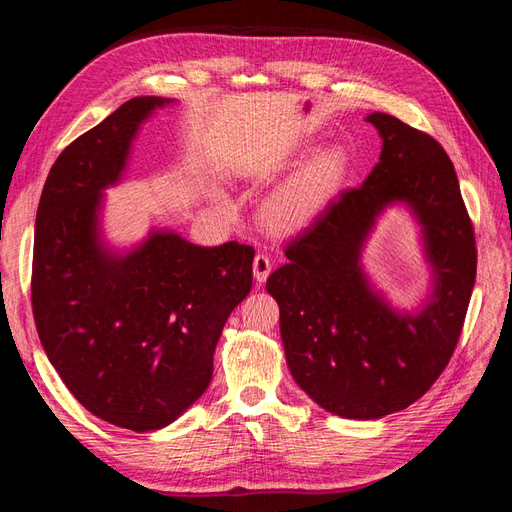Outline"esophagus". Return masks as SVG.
<instances>
[{
  "mask_svg": "<svg viewBox=\"0 0 512 512\" xmlns=\"http://www.w3.org/2000/svg\"><path fill=\"white\" fill-rule=\"evenodd\" d=\"M254 277H256V282H267V277H269V273H271V258L267 256V254H262V252H258L256 254V258H254Z\"/></svg>",
  "mask_w": 512,
  "mask_h": 512,
  "instance_id": "1",
  "label": "esophagus"
}]
</instances>
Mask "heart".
I'll return each instance as SVG.
<instances>
[{
  "instance_id": "obj_1",
  "label": "heart",
  "mask_w": 512,
  "mask_h": 512,
  "mask_svg": "<svg viewBox=\"0 0 512 512\" xmlns=\"http://www.w3.org/2000/svg\"><path fill=\"white\" fill-rule=\"evenodd\" d=\"M348 160L337 147L318 151L303 162L262 205V222L277 232H292L314 222L346 179Z\"/></svg>"
}]
</instances>
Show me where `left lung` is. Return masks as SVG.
<instances>
[{
	"instance_id": "obj_1",
	"label": "left lung",
	"mask_w": 512,
	"mask_h": 512,
	"mask_svg": "<svg viewBox=\"0 0 512 512\" xmlns=\"http://www.w3.org/2000/svg\"><path fill=\"white\" fill-rule=\"evenodd\" d=\"M361 188L339 194L286 247L267 280L280 305L292 378L320 408L374 421L423 397L451 361L476 280V243L451 158L429 134L386 113ZM406 204L424 228L434 288L418 313H397L370 288L360 252L386 206Z\"/></svg>"
}]
</instances>
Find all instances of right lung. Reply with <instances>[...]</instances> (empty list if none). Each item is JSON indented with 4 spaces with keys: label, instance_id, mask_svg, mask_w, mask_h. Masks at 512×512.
Instances as JSON below:
<instances>
[{
    "label": "right lung",
    "instance_id": "add662e5",
    "mask_svg": "<svg viewBox=\"0 0 512 512\" xmlns=\"http://www.w3.org/2000/svg\"><path fill=\"white\" fill-rule=\"evenodd\" d=\"M123 102L55 160L40 196L32 307L42 348L68 391L102 421L153 431L207 391L224 324L252 288L254 247H200L151 230L130 252L102 241L108 185L156 108Z\"/></svg>",
    "mask_w": 512,
    "mask_h": 512
}]
</instances>
